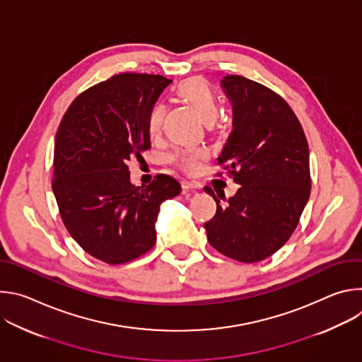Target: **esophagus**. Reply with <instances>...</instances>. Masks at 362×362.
Wrapping results in <instances>:
<instances>
[{
  "instance_id": "1",
  "label": "esophagus",
  "mask_w": 362,
  "mask_h": 362,
  "mask_svg": "<svg viewBox=\"0 0 362 362\" xmlns=\"http://www.w3.org/2000/svg\"><path fill=\"white\" fill-rule=\"evenodd\" d=\"M197 187H199V185H197V183H194V182H189V180H183V182H182V189H183L185 192L196 190Z\"/></svg>"
}]
</instances>
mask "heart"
Segmentation results:
<instances>
[{
	"instance_id": "b5f03b06",
	"label": "heart",
	"mask_w": 362,
	"mask_h": 362,
	"mask_svg": "<svg viewBox=\"0 0 362 362\" xmlns=\"http://www.w3.org/2000/svg\"><path fill=\"white\" fill-rule=\"evenodd\" d=\"M176 94L189 105L206 126H212L219 116V103L209 87L208 81L202 77H189L179 83ZM165 117V106H153L147 116V133L156 137L160 133ZM209 159V153L203 148L180 150L170 156V163L186 175L194 176L202 170L203 163Z\"/></svg>"
}]
</instances>
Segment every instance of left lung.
Returning <instances> with one entry per match:
<instances>
[{"mask_svg": "<svg viewBox=\"0 0 362 362\" xmlns=\"http://www.w3.org/2000/svg\"><path fill=\"white\" fill-rule=\"evenodd\" d=\"M221 87L233 119L218 163L240 187L229 199L219 196L225 206L204 187L216 202V215L204 229L222 255L259 262L286 243L309 199L308 141L288 103L268 87L230 74Z\"/></svg>", "mask_w": 362, "mask_h": 362, "instance_id": "1", "label": "left lung"}]
</instances>
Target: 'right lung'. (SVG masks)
<instances>
[{"label": "right lung", "instance_id": "add662e5", "mask_svg": "<svg viewBox=\"0 0 362 362\" xmlns=\"http://www.w3.org/2000/svg\"><path fill=\"white\" fill-rule=\"evenodd\" d=\"M170 83L163 76H113L81 93L59 126L53 192L62 219L87 253L109 265L153 247L160 204L182 190L166 175L136 187L127 168L150 148L147 116Z\"/></svg>", "mask_w": 362, "mask_h": 362}]
</instances>
